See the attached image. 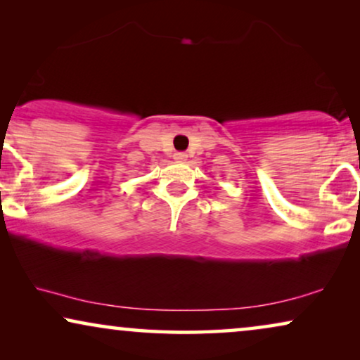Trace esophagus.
<instances>
[{"mask_svg":"<svg viewBox=\"0 0 360 360\" xmlns=\"http://www.w3.org/2000/svg\"><path fill=\"white\" fill-rule=\"evenodd\" d=\"M186 157H188V155H186L185 152H176V154L174 155V159H175L176 162H185Z\"/></svg>","mask_w":360,"mask_h":360,"instance_id":"esophagus-1","label":"esophagus"}]
</instances>
